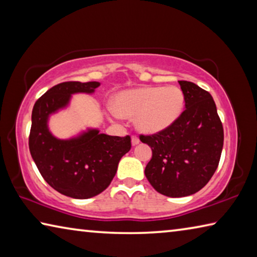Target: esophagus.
<instances>
[{"instance_id":"esophagus-1","label":"esophagus","mask_w":257,"mask_h":257,"mask_svg":"<svg viewBox=\"0 0 257 257\" xmlns=\"http://www.w3.org/2000/svg\"><path fill=\"white\" fill-rule=\"evenodd\" d=\"M132 143H133V145L135 146V145H137V144H139V138L137 137V136H134L132 137Z\"/></svg>"}]
</instances>
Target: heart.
<instances>
[{"instance_id": "obj_1", "label": "heart", "mask_w": 257, "mask_h": 257, "mask_svg": "<svg viewBox=\"0 0 257 257\" xmlns=\"http://www.w3.org/2000/svg\"><path fill=\"white\" fill-rule=\"evenodd\" d=\"M185 96L177 86L141 87L121 92L114 101V111L121 116L135 118L143 133L155 134L179 118Z\"/></svg>"}]
</instances>
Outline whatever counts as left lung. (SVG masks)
Returning <instances> with one entry per match:
<instances>
[{
  "label": "left lung",
  "mask_w": 257,
  "mask_h": 257,
  "mask_svg": "<svg viewBox=\"0 0 257 257\" xmlns=\"http://www.w3.org/2000/svg\"><path fill=\"white\" fill-rule=\"evenodd\" d=\"M185 111L175 122L139 139L152 149L145 176L158 193L184 197L197 193L214 175L223 147V127L211 94L179 80Z\"/></svg>",
  "instance_id": "1"
}]
</instances>
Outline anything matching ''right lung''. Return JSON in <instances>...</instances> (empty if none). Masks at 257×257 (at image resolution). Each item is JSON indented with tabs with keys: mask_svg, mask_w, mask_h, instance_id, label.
<instances>
[{
	"mask_svg": "<svg viewBox=\"0 0 257 257\" xmlns=\"http://www.w3.org/2000/svg\"><path fill=\"white\" fill-rule=\"evenodd\" d=\"M98 86L97 81L61 82L38 98L33 108L30 154L47 184L72 198H90L105 190L115 176L120 159L132 149L128 135L108 136L92 129L62 141L47 128L49 115L67 106L71 94L93 93Z\"/></svg>",
	"mask_w": 257,
	"mask_h": 257,
	"instance_id": "obj_1",
	"label": "right lung"
}]
</instances>
